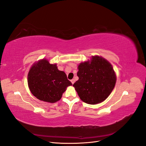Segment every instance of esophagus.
Returning <instances> with one entry per match:
<instances>
[{
    "instance_id": "1",
    "label": "esophagus",
    "mask_w": 146,
    "mask_h": 146,
    "mask_svg": "<svg viewBox=\"0 0 146 146\" xmlns=\"http://www.w3.org/2000/svg\"><path fill=\"white\" fill-rule=\"evenodd\" d=\"M70 82H71V83H72V84H74V82H75V80H74V79H72V80H70Z\"/></svg>"
}]
</instances>
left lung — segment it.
I'll return each instance as SVG.
<instances>
[{
	"instance_id": "1",
	"label": "left lung",
	"mask_w": 146,
	"mask_h": 146,
	"mask_svg": "<svg viewBox=\"0 0 146 146\" xmlns=\"http://www.w3.org/2000/svg\"><path fill=\"white\" fill-rule=\"evenodd\" d=\"M78 80L73 86L80 99L94 105L107 99L114 89L116 82L111 64L99 56H92L91 61L81 63L78 66Z\"/></svg>"
}]
</instances>
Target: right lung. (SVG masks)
Returning a JSON list of instances; mask_svg holds the SVG:
<instances>
[{
	"instance_id": "obj_1",
	"label": "right lung",
	"mask_w": 146,
	"mask_h": 146,
	"mask_svg": "<svg viewBox=\"0 0 146 146\" xmlns=\"http://www.w3.org/2000/svg\"><path fill=\"white\" fill-rule=\"evenodd\" d=\"M27 82L32 94L42 101L55 103L61 99L66 88L72 84L56 64H50L46 59L35 63L28 74Z\"/></svg>"
}]
</instances>
